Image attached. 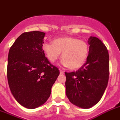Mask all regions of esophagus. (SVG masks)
<instances>
[{
    "instance_id": "esophagus-1",
    "label": "esophagus",
    "mask_w": 120,
    "mask_h": 120,
    "mask_svg": "<svg viewBox=\"0 0 120 120\" xmlns=\"http://www.w3.org/2000/svg\"><path fill=\"white\" fill-rule=\"evenodd\" d=\"M60 72L61 74L64 73V71H63V70H60Z\"/></svg>"
}]
</instances>
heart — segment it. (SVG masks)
<instances>
[{
    "label": "heart",
    "instance_id": "heart-1",
    "mask_svg": "<svg viewBox=\"0 0 120 120\" xmlns=\"http://www.w3.org/2000/svg\"><path fill=\"white\" fill-rule=\"evenodd\" d=\"M53 42H46L42 47L50 62H56L60 58L61 52L62 65L71 70L79 68L86 62L89 46L85 41L75 37L65 36L57 38Z\"/></svg>",
    "mask_w": 120,
    "mask_h": 120
}]
</instances>
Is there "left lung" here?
<instances>
[{"label": "left lung", "mask_w": 120, "mask_h": 120, "mask_svg": "<svg viewBox=\"0 0 120 120\" xmlns=\"http://www.w3.org/2000/svg\"><path fill=\"white\" fill-rule=\"evenodd\" d=\"M87 61L76 71L65 72L66 94L72 104L89 109L102 98L109 78V55L101 40L90 37Z\"/></svg>", "instance_id": "obj_1"}]
</instances>
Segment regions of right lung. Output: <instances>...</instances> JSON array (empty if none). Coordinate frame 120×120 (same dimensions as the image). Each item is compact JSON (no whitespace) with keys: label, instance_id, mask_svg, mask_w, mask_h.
I'll return each instance as SVG.
<instances>
[{"label":"right lung","instance_id":"obj_1","mask_svg":"<svg viewBox=\"0 0 120 120\" xmlns=\"http://www.w3.org/2000/svg\"><path fill=\"white\" fill-rule=\"evenodd\" d=\"M45 35L36 31L23 33L8 52V85L15 99L27 109H36L47 101L60 74L42 50Z\"/></svg>","mask_w":120,"mask_h":120}]
</instances>
